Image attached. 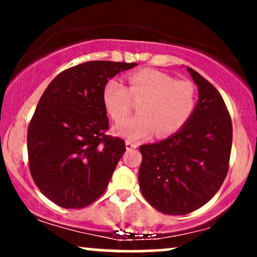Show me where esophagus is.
I'll use <instances>...</instances> for the list:
<instances>
[{
    "mask_svg": "<svg viewBox=\"0 0 257 257\" xmlns=\"http://www.w3.org/2000/svg\"><path fill=\"white\" fill-rule=\"evenodd\" d=\"M139 146V144L138 143H133V141H126L125 143V147H126V150H133V149H137V147Z\"/></svg>",
    "mask_w": 257,
    "mask_h": 257,
    "instance_id": "esophagus-1",
    "label": "esophagus"
}]
</instances>
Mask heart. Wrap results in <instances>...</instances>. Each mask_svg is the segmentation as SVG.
<instances>
[{
	"label": "heart",
	"mask_w": 257,
	"mask_h": 257,
	"mask_svg": "<svg viewBox=\"0 0 257 257\" xmlns=\"http://www.w3.org/2000/svg\"><path fill=\"white\" fill-rule=\"evenodd\" d=\"M126 87L110 79L102 90V101L112 120L122 122L139 102L138 116L114 128L120 137L139 140L156 132L167 138L185 126L193 114L197 102L196 87L186 79H175L158 70L145 69L125 76Z\"/></svg>",
	"instance_id": "heart-1"
}]
</instances>
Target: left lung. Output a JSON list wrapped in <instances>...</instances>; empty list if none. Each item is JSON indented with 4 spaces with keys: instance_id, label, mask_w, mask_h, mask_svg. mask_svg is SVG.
Returning a JSON list of instances; mask_svg holds the SVG:
<instances>
[{
    "instance_id": "8db88e82",
    "label": "left lung",
    "mask_w": 257,
    "mask_h": 257,
    "mask_svg": "<svg viewBox=\"0 0 257 257\" xmlns=\"http://www.w3.org/2000/svg\"><path fill=\"white\" fill-rule=\"evenodd\" d=\"M187 70L199 93L190 120L166 140L140 146L141 193L168 215L192 213L213 198L228 172L232 149V120L222 96L198 72Z\"/></svg>"
}]
</instances>
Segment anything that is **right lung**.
<instances>
[{"label": "right lung", "instance_id": "obj_1", "mask_svg": "<svg viewBox=\"0 0 257 257\" xmlns=\"http://www.w3.org/2000/svg\"><path fill=\"white\" fill-rule=\"evenodd\" d=\"M135 65H76L59 73L41 96L28 128L29 168L38 190L61 208H84L106 191L125 143L106 134L102 90Z\"/></svg>", "mask_w": 257, "mask_h": 257}]
</instances>
